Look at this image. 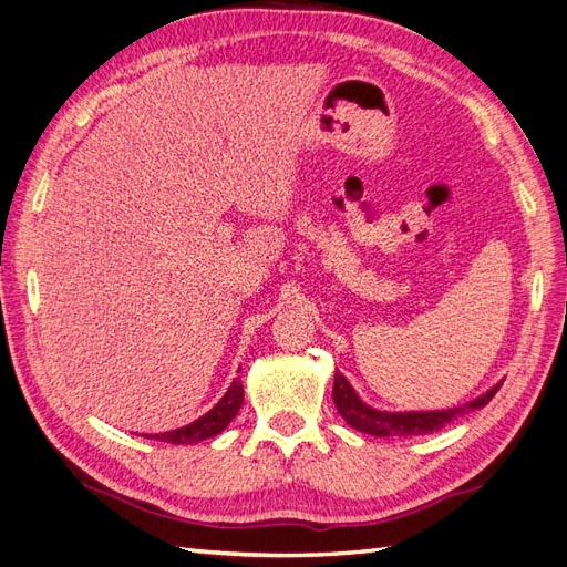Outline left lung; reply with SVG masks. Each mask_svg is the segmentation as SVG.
Masks as SVG:
<instances>
[{
  "label": "left lung",
  "mask_w": 567,
  "mask_h": 567,
  "mask_svg": "<svg viewBox=\"0 0 567 567\" xmlns=\"http://www.w3.org/2000/svg\"><path fill=\"white\" fill-rule=\"evenodd\" d=\"M504 383V381H502ZM502 383H496L492 390L485 394H480L477 400L454 406V409H442V411H381L364 404L359 400V394L354 388L348 383V379L342 373L336 371L333 379V402L338 414L346 419L354 431L375 435V437H411V435H425L440 431V427L447 425L452 419L468 414L473 409H483L496 390L502 388Z\"/></svg>",
  "instance_id": "1"
}]
</instances>
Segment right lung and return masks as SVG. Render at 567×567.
I'll use <instances>...</instances> for the list:
<instances>
[{
    "label": "right lung",
    "mask_w": 567,
    "mask_h": 567,
    "mask_svg": "<svg viewBox=\"0 0 567 567\" xmlns=\"http://www.w3.org/2000/svg\"><path fill=\"white\" fill-rule=\"evenodd\" d=\"M241 402H244V385H241V381H234L229 385V390L225 392V398H221L208 411V414L196 419L194 423H188L184 427H177V431L153 435V440L169 442V444H194L200 440L215 437L225 431V427L231 423V419H236L238 409H241ZM144 437H151V435H144Z\"/></svg>",
    "instance_id": "1"
}]
</instances>
